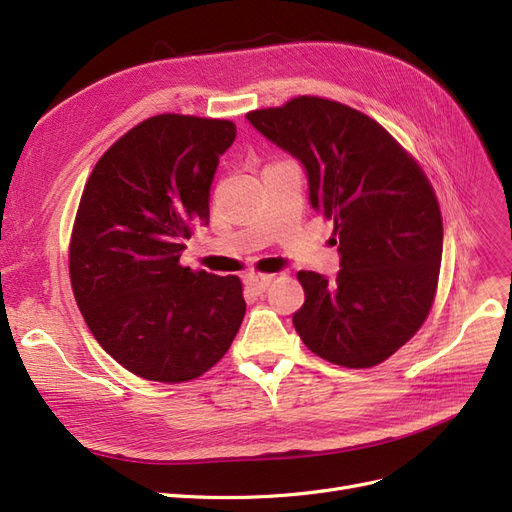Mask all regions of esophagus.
I'll use <instances>...</instances> for the list:
<instances>
[{"label": "esophagus", "instance_id": "1", "mask_svg": "<svg viewBox=\"0 0 512 512\" xmlns=\"http://www.w3.org/2000/svg\"><path fill=\"white\" fill-rule=\"evenodd\" d=\"M274 280V276L272 274H249L244 278V282H246V287H249L253 293H257V295H261L263 291H266L268 287H270V282Z\"/></svg>", "mask_w": 512, "mask_h": 512}]
</instances>
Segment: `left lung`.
<instances>
[{"mask_svg":"<svg viewBox=\"0 0 512 512\" xmlns=\"http://www.w3.org/2000/svg\"><path fill=\"white\" fill-rule=\"evenodd\" d=\"M308 175L310 204L333 221L335 280L301 270L293 325L320 358L380 365L426 320L437 293L443 221L424 170L365 113L320 97L246 113Z\"/></svg>","mask_w":512,"mask_h":512,"instance_id":"1","label":"left lung"}]
</instances>
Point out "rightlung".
Wrapping results in <instances>:
<instances>
[{
	"instance_id": "obj_1",
	"label": "right lung",
	"mask_w": 512,
	"mask_h": 512,
	"mask_svg": "<svg viewBox=\"0 0 512 512\" xmlns=\"http://www.w3.org/2000/svg\"><path fill=\"white\" fill-rule=\"evenodd\" d=\"M234 139L230 120L162 113L113 143L86 181L69 244L73 295L101 348L143 380H194L242 325L238 276L179 263L208 225V192Z\"/></svg>"
}]
</instances>
